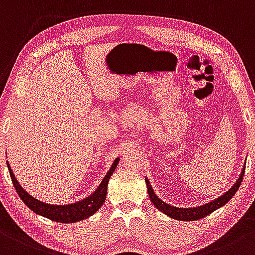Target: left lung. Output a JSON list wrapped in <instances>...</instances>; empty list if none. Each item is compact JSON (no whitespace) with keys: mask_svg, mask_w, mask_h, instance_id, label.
<instances>
[{"mask_svg":"<svg viewBox=\"0 0 255 255\" xmlns=\"http://www.w3.org/2000/svg\"><path fill=\"white\" fill-rule=\"evenodd\" d=\"M245 170H246V165L243 166L242 172L240 174L239 179H237L235 184H234L233 187L227 191V193L223 194L220 197H217V199L213 200V201L208 202V204L199 206V207H191V208H179V207H174V206L166 204V202H164L161 199H159V197L155 195L153 188L150 187V183L148 181V178H145V183H147L148 194H149L150 201L153 202V205L155 206L159 211H161V212L165 213L166 216L171 217V218L173 219L190 222V220H197V219L205 218L206 216H208V214H211L216 210H218V208L222 207V206L228 204L229 200L235 195L236 191L239 190L240 185H241V182L243 179V174H245Z\"/></svg>","mask_w":255,"mask_h":255,"instance_id":"1","label":"left lung"}]
</instances>
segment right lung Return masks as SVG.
Masks as SVG:
<instances>
[{"label":"right lung","instance_id":"obj_1","mask_svg":"<svg viewBox=\"0 0 255 255\" xmlns=\"http://www.w3.org/2000/svg\"><path fill=\"white\" fill-rule=\"evenodd\" d=\"M119 158H117L113 161L112 166H111L110 171L106 173L101 184L97 187V189L94 191L91 195L81 200V201L73 202V204L70 205H50L35 199V197L31 196L26 190L22 189L21 185H20L19 182L16 181L15 176H14L12 168H10L9 162L8 161L7 166L16 193H18L20 199L24 201V204L26 205L31 211H33L36 214H39V216L45 217V218L54 220V222L74 223L89 218L90 216H93L94 213L97 212L99 208H101V206L104 205L106 200V195H107L108 181H110L111 176H112L114 170H116Z\"/></svg>","mask_w":255,"mask_h":255}]
</instances>
